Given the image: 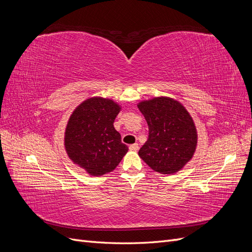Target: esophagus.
I'll return each mask as SVG.
<instances>
[{"label": "esophagus", "mask_w": 252, "mask_h": 252, "mask_svg": "<svg viewBox=\"0 0 252 252\" xmlns=\"http://www.w3.org/2000/svg\"><path fill=\"white\" fill-rule=\"evenodd\" d=\"M129 149H130L131 151H136L139 149V145L138 144H132V145H130V146H129Z\"/></svg>", "instance_id": "obj_1"}]
</instances>
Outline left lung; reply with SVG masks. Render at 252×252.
I'll return each mask as SVG.
<instances>
[{
    "instance_id": "left-lung-1",
    "label": "left lung",
    "mask_w": 252,
    "mask_h": 252,
    "mask_svg": "<svg viewBox=\"0 0 252 252\" xmlns=\"http://www.w3.org/2000/svg\"><path fill=\"white\" fill-rule=\"evenodd\" d=\"M138 107L147 121L148 139L139 156L151 169L162 174L178 172L192 158L196 129L184 106L170 97H155Z\"/></svg>"
}]
</instances>
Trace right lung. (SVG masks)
<instances>
[{"mask_svg": "<svg viewBox=\"0 0 252 252\" xmlns=\"http://www.w3.org/2000/svg\"><path fill=\"white\" fill-rule=\"evenodd\" d=\"M120 106L108 98L91 97L73 111L65 131V148L74 164L91 175L112 171L127 154L113 122Z\"/></svg>", "mask_w": 252, "mask_h": 252, "instance_id": "1", "label": "right lung"}]
</instances>
